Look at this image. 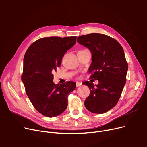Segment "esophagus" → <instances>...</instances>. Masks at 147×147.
<instances>
[{
    "mask_svg": "<svg viewBox=\"0 0 147 147\" xmlns=\"http://www.w3.org/2000/svg\"><path fill=\"white\" fill-rule=\"evenodd\" d=\"M82 84V82H76V86H77V87H78V86H81Z\"/></svg>",
    "mask_w": 147,
    "mask_h": 147,
    "instance_id": "1",
    "label": "esophagus"
}]
</instances>
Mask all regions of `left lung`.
I'll return each instance as SVG.
<instances>
[{
	"instance_id": "8db88e82",
	"label": "left lung",
	"mask_w": 147,
	"mask_h": 147,
	"mask_svg": "<svg viewBox=\"0 0 147 147\" xmlns=\"http://www.w3.org/2000/svg\"><path fill=\"white\" fill-rule=\"evenodd\" d=\"M77 42L91 51L89 72H92L91 78L99 81L95 86L84 82L90 91L84 105L92 113H104L116 105L126 84L128 65L124 50L116 40L102 34L82 35Z\"/></svg>"
}]
</instances>
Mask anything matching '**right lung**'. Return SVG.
Returning a JSON list of instances; mask_svg holds the SVG:
<instances>
[{
  "label": "right lung",
  "instance_id": "1",
  "mask_svg": "<svg viewBox=\"0 0 147 147\" xmlns=\"http://www.w3.org/2000/svg\"><path fill=\"white\" fill-rule=\"evenodd\" d=\"M76 39L75 36L42 38L26 52L21 80L31 103L44 116L52 118L63 113L67 107L68 94L76 87L74 82L55 84L53 75Z\"/></svg>",
  "mask_w": 147,
  "mask_h": 147
}]
</instances>
